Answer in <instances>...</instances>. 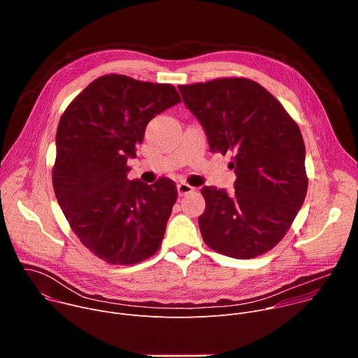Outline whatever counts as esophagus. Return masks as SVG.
I'll return each instance as SVG.
<instances>
[{"instance_id": "esophagus-1", "label": "esophagus", "mask_w": 358, "mask_h": 358, "mask_svg": "<svg viewBox=\"0 0 358 358\" xmlns=\"http://www.w3.org/2000/svg\"><path fill=\"white\" fill-rule=\"evenodd\" d=\"M177 191H178V195H180V196H182V195H187V194L194 192V191H195V188H194V187H191V185H189V184H187V182H180V184L177 185Z\"/></svg>"}]
</instances>
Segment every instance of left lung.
<instances>
[{
  "label": "left lung",
  "instance_id": "left-lung-1",
  "mask_svg": "<svg viewBox=\"0 0 358 358\" xmlns=\"http://www.w3.org/2000/svg\"><path fill=\"white\" fill-rule=\"evenodd\" d=\"M178 90L206 130L210 151L234 155L235 191L201 189V235L227 257H259L285 236L308 192L299 126L278 99L250 79L224 78Z\"/></svg>",
  "mask_w": 358,
  "mask_h": 358
}]
</instances>
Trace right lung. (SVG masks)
<instances>
[{
	"label": "right lung",
	"instance_id": "1",
	"mask_svg": "<svg viewBox=\"0 0 358 358\" xmlns=\"http://www.w3.org/2000/svg\"><path fill=\"white\" fill-rule=\"evenodd\" d=\"M173 85L124 75L93 80L62 115L52 182L72 231L97 258L134 265L155 255L177 201L170 178L127 180L148 122L180 103Z\"/></svg>",
	"mask_w": 358,
	"mask_h": 358
}]
</instances>
